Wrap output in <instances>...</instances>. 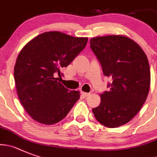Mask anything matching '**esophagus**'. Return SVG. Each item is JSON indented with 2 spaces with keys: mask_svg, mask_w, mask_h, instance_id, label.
<instances>
[{
  "mask_svg": "<svg viewBox=\"0 0 157 157\" xmlns=\"http://www.w3.org/2000/svg\"><path fill=\"white\" fill-rule=\"evenodd\" d=\"M82 95L83 96H84V97H87V96H90V94H92L91 93H85V92H82Z\"/></svg>",
  "mask_w": 157,
  "mask_h": 157,
  "instance_id": "34e87169",
  "label": "esophagus"
}]
</instances>
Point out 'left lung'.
Returning a JSON list of instances; mask_svg holds the SVG:
<instances>
[{
    "mask_svg": "<svg viewBox=\"0 0 157 157\" xmlns=\"http://www.w3.org/2000/svg\"><path fill=\"white\" fill-rule=\"evenodd\" d=\"M90 47L105 76L112 78L109 91L93 109L95 117L107 128L130 121L146 102L150 86L147 57L135 41L124 36H106L90 40Z\"/></svg>",
    "mask_w": 157,
    "mask_h": 157,
    "instance_id": "left-lung-1",
    "label": "left lung"
}]
</instances>
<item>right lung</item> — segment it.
Instances as JSON below:
<instances>
[{
    "label": "right lung",
    "instance_id": "add662e5",
    "mask_svg": "<svg viewBox=\"0 0 157 157\" xmlns=\"http://www.w3.org/2000/svg\"><path fill=\"white\" fill-rule=\"evenodd\" d=\"M86 37L47 32L29 41L20 51L14 78L20 102L33 120L44 124L61 121L80 97L60 82L61 70L86 47Z\"/></svg>",
    "mask_w": 157,
    "mask_h": 157
}]
</instances>
